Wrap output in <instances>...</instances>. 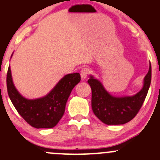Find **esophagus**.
Returning a JSON list of instances; mask_svg holds the SVG:
<instances>
[{
  "label": "esophagus",
  "mask_w": 160,
  "mask_h": 160,
  "mask_svg": "<svg viewBox=\"0 0 160 160\" xmlns=\"http://www.w3.org/2000/svg\"><path fill=\"white\" fill-rule=\"evenodd\" d=\"M89 73V69L88 68H83L80 70V77H81L82 80H85L87 78L88 75Z\"/></svg>",
  "instance_id": "obj_1"
}]
</instances>
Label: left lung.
<instances>
[{
  "label": "left lung",
  "mask_w": 160,
  "mask_h": 160,
  "mask_svg": "<svg viewBox=\"0 0 160 160\" xmlns=\"http://www.w3.org/2000/svg\"><path fill=\"white\" fill-rule=\"evenodd\" d=\"M152 80V67L144 79V86L132 96L114 97L110 95L100 81L91 76L88 80L92 88V107L95 115L107 125H122L137 114L147 96Z\"/></svg>",
  "instance_id": "8db88e82"
}]
</instances>
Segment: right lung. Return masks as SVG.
Instances as JSON below:
<instances>
[{
    "label": "right lung",
    "instance_id": "add662e5",
    "mask_svg": "<svg viewBox=\"0 0 160 160\" xmlns=\"http://www.w3.org/2000/svg\"><path fill=\"white\" fill-rule=\"evenodd\" d=\"M80 81V73H70L60 80L47 95L27 99L15 88L10 67L7 72V90L13 106L19 115L36 129H50L58 123L65 113L72 90Z\"/></svg>",
    "mask_w": 160,
    "mask_h": 160
}]
</instances>
